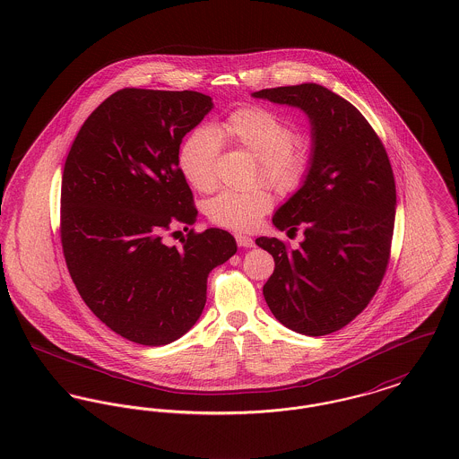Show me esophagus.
Wrapping results in <instances>:
<instances>
[{
	"instance_id": "1",
	"label": "esophagus",
	"mask_w": 459,
	"mask_h": 459,
	"mask_svg": "<svg viewBox=\"0 0 459 459\" xmlns=\"http://www.w3.org/2000/svg\"><path fill=\"white\" fill-rule=\"evenodd\" d=\"M236 241L241 247H255V241L247 236H236Z\"/></svg>"
}]
</instances>
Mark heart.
Listing matches in <instances>:
<instances>
[{"mask_svg":"<svg viewBox=\"0 0 459 459\" xmlns=\"http://www.w3.org/2000/svg\"><path fill=\"white\" fill-rule=\"evenodd\" d=\"M220 142L247 150L256 160L260 177L281 192L295 190L307 173L309 150L297 140L295 127L278 113L247 106L234 111L212 129L192 131L179 148L181 173L201 192L216 186L214 166ZM273 197L265 188L223 190L208 201L212 223L230 230H251L271 210Z\"/></svg>","mask_w":459,"mask_h":459,"instance_id":"1","label":"heart"}]
</instances>
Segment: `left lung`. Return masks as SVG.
I'll return each mask as SVG.
<instances>
[{
  "instance_id": "left-lung-1",
  "label": "left lung",
  "mask_w": 459,
  "mask_h": 459,
  "mask_svg": "<svg viewBox=\"0 0 459 459\" xmlns=\"http://www.w3.org/2000/svg\"><path fill=\"white\" fill-rule=\"evenodd\" d=\"M251 98L299 108L311 126L309 168L273 216L278 230L304 229L299 249L278 238L255 243L276 262L264 297L276 319L326 335L358 316L388 265L396 190L388 153L350 101L317 83L264 89Z\"/></svg>"
}]
</instances>
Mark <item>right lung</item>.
I'll return each mask as SVG.
<instances>
[{"mask_svg":"<svg viewBox=\"0 0 459 459\" xmlns=\"http://www.w3.org/2000/svg\"><path fill=\"white\" fill-rule=\"evenodd\" d=\"M194 91L122 89L83 122L61 188V241L71 280L89 309L127 341L164 346L206 306L208 276L236 255L221 229L164 234L197 218L178 168L179 144L212 109Z\"/></svg>","mask_w":459,"mask_h":459,"instance_id":"right-lung-1","label":"right lung"}]
</instances>
